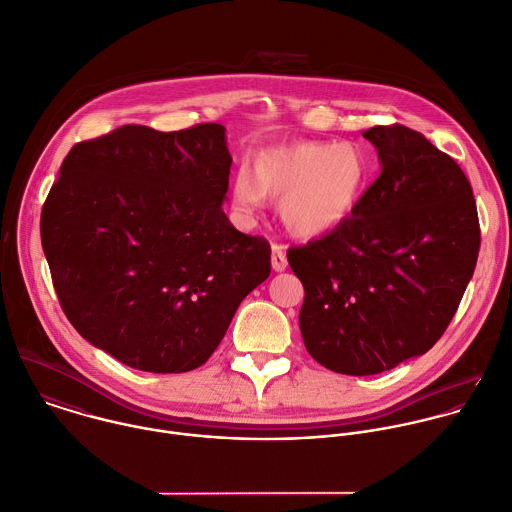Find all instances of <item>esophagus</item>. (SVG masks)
<instances>
[{
	"label": "esophagus",
	"instance_id": "1",
	"mask_svg": "<svg viewBox=\"0 0 512 512\" xmlns=\"http://www.w3.org/2000/svg\"><path fill=\"white\" fill-rule=\"evenodd\" d=\"M271 265L277 273L287 269V255H285V247L281 245H273L271 247Z\"/></svg>",
	"mask_w": 512,
	"mask_h": 512
}]
</instances>
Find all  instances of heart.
<instances>
[{
  "label": "heart",
  "instance_id": "obj_1",
  "mask_svg": "<svg viewBox=\"0 0 512 512\" xmlns=\"http://www.w3.org/2000/svg\"><path fill=\"white\" fill-rule=\"evenodd\" d=\"M369 179L371 167L357 145L303 139L261 149L253 171L239 167L231 201L243 215H253L265 197H279L283 227L299 239H317L355 213Z\"/></svg>",
  "mask_w": 512,
  "mask_h": 512
}]
</instances>
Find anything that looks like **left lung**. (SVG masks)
<instances>
[{
    "label": "left lung",
    "instance_id": "1",
    "mask_svg": "<svg viewBox=\"0 0 512 512\" xmlns=\"http://www.w3.org/2000/svg\"><path fill=\"white\" fill-rule=\"evenodd\" d=\"M363 137L381 175L339 229L287 251L305 289L309 355L355 377L425 355L443 337L481 249L473 187L453 157L399 123Z\"/></svg>",
    "mask_w": 512,
    "mask_h": 512
}]
</instances>
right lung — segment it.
<instances>
[{
	"instance_id": "right-lung-1",
	"label": "right lung",
	"mask_w": 512,
	"mask_h": 512,
	"mask_svg": "<svg viewBox=\"0 0 512 512\" xmlns=\"http://www.w3.org/2000/svg\"><path fill=\"white\" fill-rule=\"evenodd\" d=\"M225 127L123 125L71 147L41 209V245L77 333L127 367L187 373L271 273L263 237L223 213Z\"/></svg>"
}]
</instances>
